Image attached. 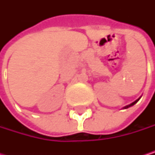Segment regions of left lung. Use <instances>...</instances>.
Returning <instances> with one entry per match:
<instances>
[{"mask_svg": "<svg viewBox=\"0 0 155 155\" xmlns=\"http://www.w3.org/2000/svg\"><path fill=\"white\" fill-rule=\"evenodd\" d=\"M140 98H138V99H137V100H135V101H134V102H132L131 104H129V105H127V106H124V107L123 109H127V108H129V107H131V106L135 105V104H136L137 102H138V101H139V100H140Z\"/></svg>", "mask_w": 155, "mask_h": 155, "instance_id": "left-lung-1", "label": "left lung"}]
</instances>
